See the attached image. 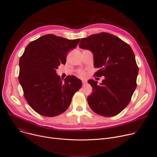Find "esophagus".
I'll list each match as a JSON object with an SVG mask.
<instances>
[{
    "label": "esophagus",
    "instance_id": "obj_1",
    "mask_svg": "<svg viewBox=\"0 0 157 157\" xmlns=\"http://www.w3.org/2000/svg\"><path fill=\"white\" fill-rule=\"evenodd\" d=\"M82 85H85L87 82V81L86 79H82Z\"/></svg>",
    "mask_w": 157,
    "mask_h": 157
}]
</instances>
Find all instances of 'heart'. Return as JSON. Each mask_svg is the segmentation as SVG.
<instances>
[{
  "mask_svg": "<svg viewBox=\"0 0 157 157\" xmlns=\"http://www.w3.org/2000/svg\"><path fill=\"white\" fill-rule=\"evenodd\" d=\"M78 74L79 76H80L81 77H86V75H87V73L86 71L84 70H82V69H79L78 71Z\"/></svg>",
  "mask_w": 157,
  "mask_h": 157,
  "instance_id": "1",
  "label": "heart"
}]
</instances>
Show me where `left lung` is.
I'll return each instance as SVG.
<instances>
[{"label": "left lung", "instance_id": "8db88e82", "mask_svg": "<svg viewBox=\"0 0 157 157\" xmlns=\"http://www.w3.org/2000/svg\"><path fill=\"white\" fill-rule=\"evenodd\" d=\"M79 48L93 54L94 76H105L100 86L97 81L88 82L93 90L88 97L91 109L99 115L116 116L130 103L136 88L138 73L135 54L129 44L108 33H101L82 38Z\"/></svg>", "mask_w": 157, "mask_h": 157}]
</instances>
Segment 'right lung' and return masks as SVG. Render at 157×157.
Segmentation results:
<instances>
[{
	"instance_id": "obj_1",
	"label": "right lung",
	"mask_w": 157,
	"mask_h": 157,
	"mask_svg": "<svg viewBox=\"0 0 157 157\" xmlns=\"http://www.w3.org/2000/svg\"><path fill=\"white\" fill-rule=\"evenodd\" d=\"M79 40L46 34L26 46L19 60V80L27 103L39 115H61L81 88L82 82L77 77L67 76L63 81L56 74L58 66L66 64L67 52Z\"/></svg>"
}]
</instances>
